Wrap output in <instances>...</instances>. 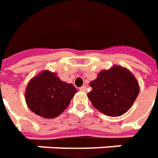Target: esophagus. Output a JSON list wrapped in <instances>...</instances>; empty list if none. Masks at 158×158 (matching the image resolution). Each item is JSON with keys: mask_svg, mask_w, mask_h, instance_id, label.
<instances>
[{"mask_svg": "<svg viewBox=\"0 0 158 158\" xmlns=\"http://www.w3.org/2000/svg\"><path fill=\"white\" fill-rule=\"evenodd\" d=\"M79 89H80L81 91H83V92H85V91L87 90V88H86L85 86H82V87H81V88Z\"/></svg>", "mask_w": 158, "mask_h": 158, "instance_id": "34e87169", "label": "esophagus"}]
</instances>
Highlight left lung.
<instances>
[{"instance_id": "obj_1", "label": "left lung", "mask_w": 158, "mask_h": 158, "mask_svg": "<svg viewBox=\"0 0 158 158\" xmlns=\"http://www.w3.org/2000/svg\"><path fill=\"white\" fill-rule=\"evenodd\" d=\"M88 93L95 108L108 116H120L130 108L139 94V85L133 74L121 67H113L98 74L90 82Z\"/></svg>"}]
</instances>
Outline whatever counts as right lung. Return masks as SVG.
Returning <instances> with one entry per match:
<instances>
[{
    "instance_id": "1",
    "label": "right lung",
    "mask_w": 158,
    "mask_h": 158,
    "mask_svg": "<svg viewBox=\"0 0 158 158\" xmlns=\"http://www.w3.org/2000/svg\"><path fill=\"white\" fill-rule=\"evenodd\" d=\"M76 91L72 83L62 82L54 73L44 71L29 82L25 98L31 111L40 117L52 118L69 106Z\"/></svg>"
}]
</instances>
